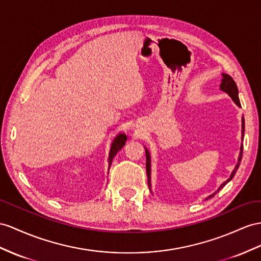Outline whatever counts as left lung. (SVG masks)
I'll return each instance as SVG.
<instances>
[{"label":"left lung","mask_w":261,"mask_h":261,"mask_svg":"<svg viewBox=\"0 0 261 261\" xmlns=\"http://www.w3.org/2000/svg\"><path fill=\"white\" fill-rule=\"evenodd\" d=\"M220 89H222L223 91H225L226 93H228V96L235 101V103L240 107V101H239V98H238V88H237V85L236 83L233 82V79L229 76L227 75V73H223V79H222V84H220ZM242 129H243V141H244V131H245V121H244V118H243V121H242ZM243 149H244V145L242 143V146H240V153H239V158H238V163L236 164L235 169H233V171L231 172L230 174V177L227 179V181H225L222 185L219 186V189L217 190V192L214 193V194H212L211 196H208V198L213 197L215 194H217V193L219 192V190H222L224 186L228 183L230 179L235 176L236 172L239 168L240 165V162H242V158H243ZM145 156H146V174H148V185H149V190H151V160H150V154H149V151L145 150Z\"/></svg>","instance_id":"left-lung-1"}]
</instances>
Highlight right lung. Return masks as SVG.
Segmentation results:
<instances>
[{
  "mask_svg": "<svg viewBox=\"0 0 261 261\" xmlns=\"http://www.w3.org/2000/svg\"><path fill=\"white\" fill-rule=\"evenodd\" d=\"M126 141V137L125 135H119L117 136V138L113 140V142L111 144V149H110V153H109V168L112 163V159L115 156L118 151L121 150L122 146L125 144Z\"/></svg>",
  "mask_w": 261,
  "mask_h": 261,
  "instance_id": "right-lung-1",
  "label": "right lung"
}]
</instances>
